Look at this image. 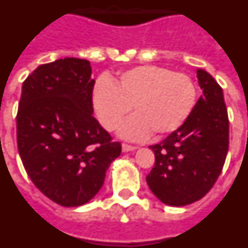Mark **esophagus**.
Returning <instances> with one entry per match:
<instances>
[{
	"instance_id": "obj_1",
	"label": "esophagus",
	"mask_w": 248,
	"mask_h": 248,
	"mask_svg": "<svg viewBox=\"0 0 248 248\" xmlns=\"http://www.w3.org/2000/svg\"><path fill=\"white\" fill-rule=\"evenodd\" d=\"M136 149V146L134 145H128V143H122V151L124 153H127V151H132V150Z\"/></svg>"
}]
</instances>
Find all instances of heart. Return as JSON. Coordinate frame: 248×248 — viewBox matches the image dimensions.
<instances>
[{
    "label": "heart",
    "mask_w": 248,
    "mask_h": 248,
    "mask_svg": "<svg viewBox=\"0 0 248 248\" xmlns=\"http://www.w3.org/2000/svg\"><path fill=\"white\" fill-rule=\"evenodd\" d=\"M197 102V87L184 73L157 65L135 66L120 73L113 83L106 77L93 89V106L99 124L108 131L121 124L120 135L142 140L153 132L163 137L186 122Z\"/></svg>",
    "instance_id": "obj_1"
}]
</instances>
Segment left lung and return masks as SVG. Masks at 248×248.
Returning a JSON list of instances; mask_svg holds the SVG:
<instances>
[{"label":"left lung","mask_w":248,"mask_h":248,"mask_svg":"<svg viewBox=\"0 0 248 248\" xmlns=\"http://www.w3.org/2000/svg\"><path fill=\"white\" fill-rule=\"evenodd\" d=\"M203 95L182 127L150 146L155 164L146 176L150 189L168 205L182 207L211 190L223 169L230 121L223 91L205 70H197Z\"/></svg>","instance_id":"8db88e82"}]
</instances>
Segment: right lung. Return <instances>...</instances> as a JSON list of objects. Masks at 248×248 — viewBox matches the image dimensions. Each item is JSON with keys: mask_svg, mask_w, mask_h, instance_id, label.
<instances>
[{"mask_svg": "<svg viewBox=\"0 0 248 248\" xmlns=\"http://www.w3.org/2000/svg\"><path fill=\"white\" fill-rule=\"evenodd\" d=\"M88 60L41 64L22 83L17 149L29 178L47 198L78 207L94 197L121 143L93 116Z\"/></svg>", "mask_w": 248, "mask_h": 248, "instance_id": "obj_1", "label": "right lung"}]
</instances>
